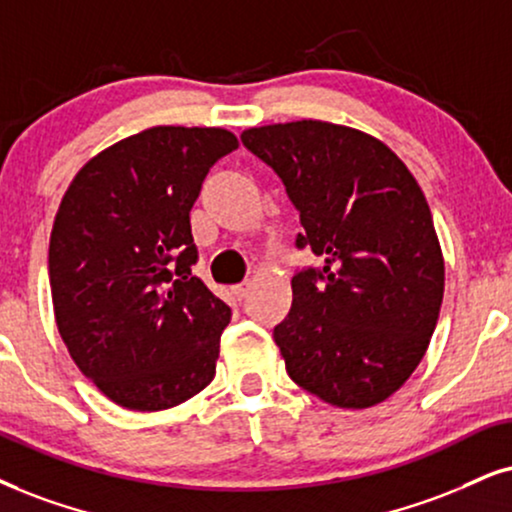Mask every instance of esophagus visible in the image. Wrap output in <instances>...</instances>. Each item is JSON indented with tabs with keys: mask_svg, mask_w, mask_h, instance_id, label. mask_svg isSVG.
<instances>
[{
	"mask_svg": "<svg viewBox=\"0 0 512 512\" xmlns=\"http://www.w3.org/2000/svg\"><path fill=\"white\" fill-rule=\"evenodd\" d=\"M250 290H252V283H241V286H234V295L238 300H245V297L250 295Z\"/></svg>",
	"mask_w": 512,
	"mask_h": 512,
	"instance_id": "obj_1",
	"label": "esophagus"
}]
</instances>
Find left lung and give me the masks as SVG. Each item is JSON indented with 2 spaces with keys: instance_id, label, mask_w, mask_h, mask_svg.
Masks as SVG:
<instances>
[{
  "instance_id": "1",
  "label": "left lung",
  "mask_w": 512,
  "mask_h": 512,
  "mask_svg": "<svg viewBox=\"0 0 512 512\" xmlns=\"http://www.w3.org/2000/svg\"><path fill=\"white\" fill-rule=\"evenodd\" d=\"M243 144L300 210L297 248L323 260L290 283L274 340L293 383L338 409L392 397L428 352L444 255L423 189L383 141L326 120L248 127Z\"/></svg>"
}]
</instances>
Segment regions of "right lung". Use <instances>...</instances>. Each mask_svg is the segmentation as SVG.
<instances>
[{
  "instance_id": "add662e5",
  "label": "right lung",
  "mask_w": 512,
  "mask_h": 512,
  "mask_svg": "<svg viewBox=\"0 0 512 512\" xmlns=\"http://www.w3.org/2000/svg\"><path fill=\"white\" fill-rule=\"evenodd\" d=\"M236 146L224 127H148L89 158L63 193L54 319L75 366L122 409H172L215 378L231 309L191 274L189 212Z\"/></svg>"
}]
</instances>
